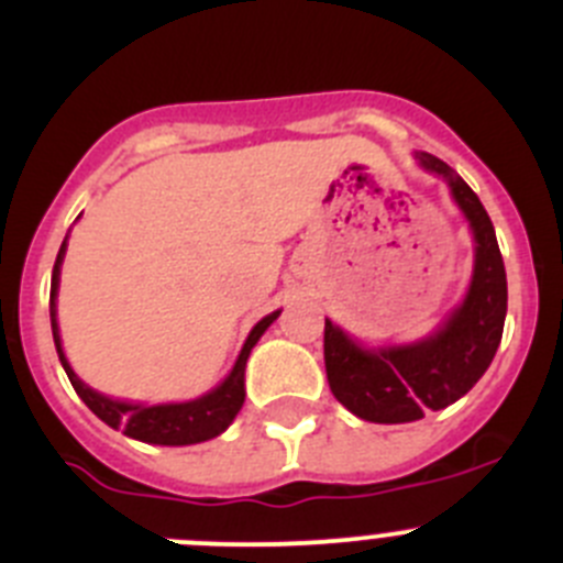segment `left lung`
Here are the masks:
<instances>
[{"label":"left lung","instance_id":"8db88e82","mask_svg":"<svg viewBox=\"0 0 563 563\" xmlns=\"http://www.w3.org/2000/svg\"><path fill=\"white\" fill-rule=\"evenodd\" d=\"M430 175L448 180L475 239V269L464 302L428 339L366 350L324 319V369L335 400L377 424L417 422L461 400L483 377L503 339L508 283L495 224L477 194L430 152H417Z\"/></svg>","mask_w":563,"mask_h":563}]
</instances>
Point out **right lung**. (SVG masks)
<instances>
[{"instance_id":"add662e5","label":"right lung","mask_w":563,"mask_h":563,"mask_svg":"<svg viewBox=\"0 0 563 563\" xmlns=\"http://www.w3.org/2000/svg\"><path fill=\"white\" fill-rule=\"evenodd\" d=\"M68 239V235H66ZM66 239H63L60 252H57L55 269H52V291H49V319H52V339L57 346V358H60L63 369H66L68 380L75 386V391L80 394V400L102 419L110 428L122 430L130 439L146 441V444H166V448H183V444H199V441H208L213 435L224 433L230 428V422L235 419V413L244 406V369L246 358H250L252 346L257 344V339L264 335V330L280 317V311L264 317L255 328L246 335L244 346H241V355L235 361L233 372L219 383L213 391L202 394L191 402H169V406H139V402H122L110 400L104 394L93 391L91 386L80 380L75 375V369L68 366L66 355H63L60 346V330H57V283H60V264L63 255H66Z\"/></svg>"}]
</instances>
